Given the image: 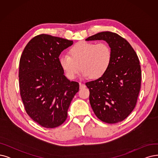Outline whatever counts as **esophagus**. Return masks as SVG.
Listing matches in <instances>:
<instances>
[{
	"label": "esophagus",
	"mask_w": 158,
	"mask_h": 158,
	"mask_svg": "<svg viewBox=\"0 0 158 158\" xmlns=\"http://www.w3.org/2000/svg\"><path fill=\"white\" fill-rule=\"evenodd\" d=\"M79 84H80V89H84V88L85 87V85L84 84H82V83L80 82Z\"/></svg>",
	"instance_id": "34e87169"
}]
</instances>
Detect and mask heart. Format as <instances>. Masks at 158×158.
Returning <instances> with one entry per match:
<instances>
[{
  "instance_id": "1",
  "label": "heart",
  "mask_w": 158,
  "mask_h": 158,
  "mask_svg": "<svg viewBox=\"0 0 158 158\" xmlns=\"http://www.w3.org/2000/svg\"><path fill=\"white\" fill-rule=\"evenodd\" d=\"M60 64L67 77L73 79L80 69L84 78L98 79L106 73L112 61V50L105 42L80 41L69 50V55L60 58Z\"/></svg>"
}]
</instances>
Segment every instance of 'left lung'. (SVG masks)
Here are the masks:
<instances>
[{
    "label": "left lung",
    "mask_w": 158,
    "mask_h": 158,
    "mask_svg": "<svg viewBox=\"0 0 158 158\" xmlns=\"http://www.w3.org/2000/svg\"><path fill=\"white\" fill-rule=\"evenodd\" d=\"M86 41L104 40L112 50L111 65L102 77L85 83L95 115L104 123L121 122L134 110L141 84L139 60L130 44L111 31H102Z\"/></svg>",
    "instance_id": "8db88e82"
}]
</instances>
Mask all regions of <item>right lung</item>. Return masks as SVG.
Returning <instances> with one entry per match:
<instances>
[{
	"mask_svg": "<svg viewBox=\"0 0 158 158\" xmlns=\"http://www.w3.org/2000/svg\"><path fill=\"white\" fill-rule=\"evenodd\" d=\"M73 41L48 34L33 37L19 61L20 94L27 114L41 127L54 128L64 123L79 84L69 81L59 56Z\"/></svg>",
	"mask_w": 158,
	"mask_h": 158,
	"instance_id": "1",
	"label": "right lung"
}]
</instances>
